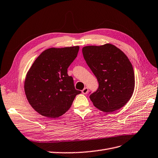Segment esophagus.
Returning a JSON list of instances; mask_svg holds the SVG:
<instances>
[{"label": "esophagus", "mask_w": 158, "mask_h": 158, "mask_svg": "<svg viewBox=\"0 0 158 158\" xmlns=\"http://www.w3.org/2000/svg\"><path fill=\"white\" fill-rule=\"evenodd\" d=\"M82 94H86L88 92V88L87 87L84 88L82 90Z\"/></svg>", "instance_id": "obj_1"}]
</instances>
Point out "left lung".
Masks as SVG:
<instances>
[{"mask_svg":"<svg viewBox=\"0 0 158 158\" xmlns=\"http://www.w3.org/2000/svg\"><path fill=\"white\" fill-rule=\"evenodd\" d=\"M82 53L99 83L98 89L89 95L94 106L106 113L123 107L131 98L135 85L132 65L127 55L110 44L85 46Z\"/></svg>","mask_w":158,"mask_h":158,"instance_id":"1","label":"left lung"}]
</instances>
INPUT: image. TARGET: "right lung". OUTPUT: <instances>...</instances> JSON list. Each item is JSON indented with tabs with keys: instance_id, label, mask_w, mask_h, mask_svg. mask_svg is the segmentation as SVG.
Here are the masks:
<instances>
[{
	"instance_id": "add662e5",
	"label": "right lung",
	"mask_w": 158,
	"mask_h": 158,
	"mask_svg": "<svg viewBox=\"0 0 158 158\" xmlns=\"http://www.w3.org/2000/svg\"><path fill=\"white\" fill-rule=\"evenodd\" d=\"M79 46L49 48L42 52L27 72L24 90L28 102L41 115L56 118L72 106L76 95L67 69L77 56Z\"/></svg>"
}]
</instances>
